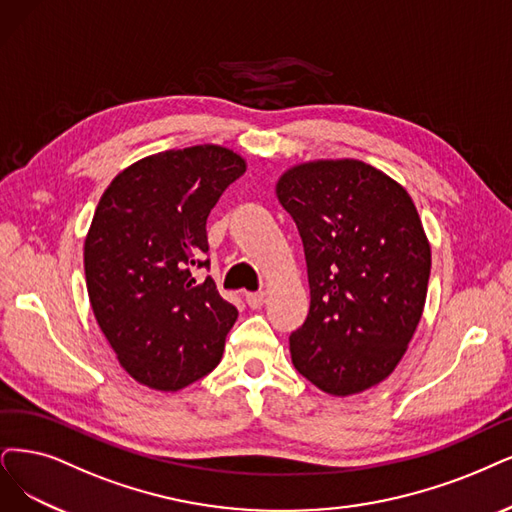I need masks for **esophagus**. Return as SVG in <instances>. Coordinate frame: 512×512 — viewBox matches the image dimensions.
<instances>
[{
	"mask_svg": "<svg viewBox=\"0 0 512 512\" xmlns=\"http://www.w3.org/2000/svg\"><path fill=\"white\" fill-rule=\"evenodd\" d=\"M263 301H266V293L263 291H255V293H246V304H249L251 308H261Z\"/></svg>",
	"mask_w": 512,
	"mask_h": 512,
	"instance_id": "1",
	"label": "esophagus"
}]
</instances>
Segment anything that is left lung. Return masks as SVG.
I'll return each instance as SVG.
<instances>
[{
	"label": "left lung",
	"instance_id": "8db88e82",
	"mask_svg": "<svg viewBox=\"0 0 512 512\" xmlns=\"http://www.w3.org/2000/svg\"><path fill=\"white\" fill-rule=\"evenodd\" d=\"M308 263L310 312L291 333L295 369L335 396L394 371L418 327L430 244L411 196L361 160L293 166L276 183Z\"/></svg>",
	"mask_w": 512,
	"mask_h": 512
}]
</instances>
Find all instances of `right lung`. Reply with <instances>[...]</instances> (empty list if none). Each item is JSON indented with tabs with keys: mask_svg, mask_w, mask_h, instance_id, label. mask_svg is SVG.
<instances>
[{
	"mask_svg": "<svg viewBox=\"0 0 512 512\" xmlns=\"http://www.w3.org/2000/svg\"><path fill=\"white\" fill-rule=\"evenodd\" d=\"M246 162L194 145L147 156L113 179L84 242L94 318L139 384L181 390L211 373L238 310L208 270L206 219Z\"/></svg>",
	"mask_w": 512,
	"mask_h": 512,
	"instance_id": "add662e5",
	"label": "right lung"
}]
</instances>
